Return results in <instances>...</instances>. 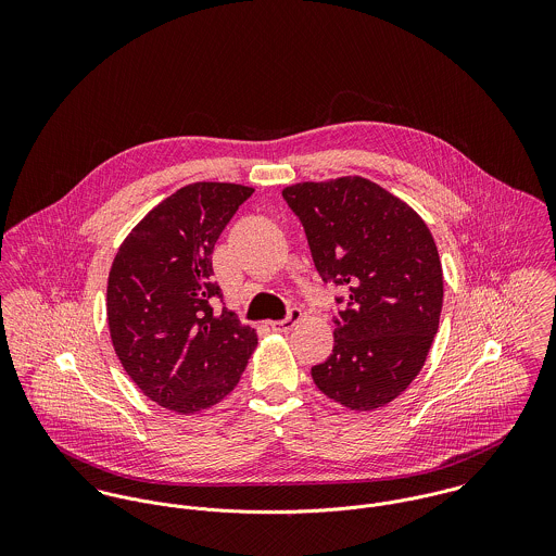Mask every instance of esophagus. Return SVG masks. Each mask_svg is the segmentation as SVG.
Listing matches in <instances>:
<instances>
[{
	"instance_id": "obj_1",
	"label": "esophagus",
	"mask_w": 556,
	"mask_h": 556,
	"mask_svg": "<svg viewBox=\"0 0 556 556\" xmlns=\"http://www.w3.org/2000/svg\"><path fill=\"white\" fill-rule=\"evenodd\" d=\"M300 318H302V311H300V308H291L287 318H282V320H271L269 327H271L274 331H289V329H293V325H295Z\"/></svg>"
}]
</instances>
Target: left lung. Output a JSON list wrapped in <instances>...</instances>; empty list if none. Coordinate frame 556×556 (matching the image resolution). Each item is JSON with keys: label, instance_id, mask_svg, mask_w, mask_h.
Here are the masks:
<instances>
[{"label": "left lung", "instance_id": "left-lung-1", "mask_svg": "<svg viewBox=\"0 0 556 556\" xmlns=\"http://www.w3.org/2000/svg\"><path fill=\"white\" fill-rule=\"evenodd\" d=\"M323 282L349 291L315 386L351 410H375L419 375L443 308V269L426 223L379 184L351 175L282 190ZM338 304L344 300L338 298Z\"/></svg>", "mask_w": 556, "mask_h": 556}]
</instances>
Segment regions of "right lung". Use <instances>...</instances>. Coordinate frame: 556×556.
Segmentation results:
<instances>
[{
    "label": "right lung",
    "instance_id": "1",
    "mask_svg": "<svg viewBox=\"0 0 556 556\" xmlns=\"http://www.w3.org/2000/svg\"><path fill=\"white\" fill-rule=\"evenodd\" d=\"M254 188L197 181L156 205L119 245L106 287L115 353L137 388L190 415L233 392L256 331L212 280L214 245Z\"/></svg>",
    "mask_w": 556,
    "mask_h": 556
}]
</instances>
